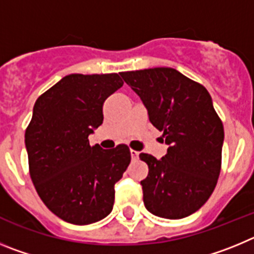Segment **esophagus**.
I'll use <instances>...</instances> for the list:
<instances>
[{"instance_id":"1","label":"esophagus","mask_w":254,"mask_h":254,"mask_svg":"<svg viewBox=\"0 0 254 254\" xmlns=\"http://www.w3.org/2000/svg\"><path fill=\"white\" fill-rule=\"evenodd\" d=\"M131 158L133 159V160H136V159H138V152L134 151V150H131Z\"/></svg>"}]
</instances>
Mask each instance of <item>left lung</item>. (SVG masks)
<instances>
[{
    "label": "left lung",
    "mask_w": 254,
    "mask_h": 254,
    "mask_svg": "<svg viewBox=\"0 0 254 254\" xmlns=\"http://www.w3.org/2000/svg\"><path fill=\"white\" fill-rule=\"evenodd\" d=\"M169 145L158 160L141 152L149 174L141 181L145 207L155 216L183 219L210 198L221 169L223 122L206 87L170 67L121 72Z\"/></svg>",
    "instance_id": "obj_1"
}]
</instances>
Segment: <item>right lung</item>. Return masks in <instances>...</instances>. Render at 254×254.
Masks as SVG:
<instances>
[{
	"label": "right lung",
	"mask_w": 254,
	"mask_h": 254,
	"mask_svg": "<svg viewBox=\"0 0 254 254\" xmlns=\"http://www.w3.org/2000/svg\"><path fill=\"white\" fill-rule=\"evenodd\" d=\"M123 81L118 73H71L39 96L25 131L29 172L38 194L60 219L87 225L111 214L114 185L131 161L127 145L103 150L89 134L103 104Z\"/></svg>",
	"instance_id": "1"
}]
</instances>
